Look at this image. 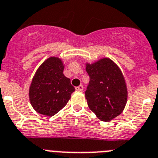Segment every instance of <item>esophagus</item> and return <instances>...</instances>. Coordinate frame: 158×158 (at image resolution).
Segmentation results:
<instances>
[{
    "label": "esophagus",
    "instance_id": "obj_1",
    "mask_svg": "<svg viewBox=\"0 0 158 158\" xmlns=\"http://www.w3.org/2000/svg\"><path fill=\"white\" fill-rule=\"evenodd\" d=\"M75 90H76V91H83V85H79V87H75Z\"/></svg>",
    "mask_w": 158,
    "mask_h": 158
}]
</instances>
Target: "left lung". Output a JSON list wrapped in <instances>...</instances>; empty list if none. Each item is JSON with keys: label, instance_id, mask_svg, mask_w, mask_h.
<instances>
[{"label": "left lung", "instance_id": "obj_1", "mask_svg": "<svg viewBox=\"0 0 158 158\" xmlns=\"http://www.w3.org/2000/svg\"><path fill=\"white\" fill-rule=\"evenodd\" d=\"M86 71L90 77L85 91L87 105L99 120L111 121L122 113L127 103L128 90L123 73L108 58L86 63Z\"/></svg>", "mask_w": 158, "mask_h": 158}]
</instances>
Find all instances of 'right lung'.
<instances>
[{"label": "right lung", "mask_w": 158, "mask_h": 158, "mask_svg": "<svg viewBox=\"0 0 158 158\" xmlns=\"http://www.w3.org/2000/svg\"><path fill=\"white\" fill-rule=\"evenodd\" d=\"M64 65L58 57H50L35 72L29 90L32 107L38 113L53 116L71 99L75 87L63 75Z\"/></svg>", "instance_id": "add662e5"}]
</instances>
